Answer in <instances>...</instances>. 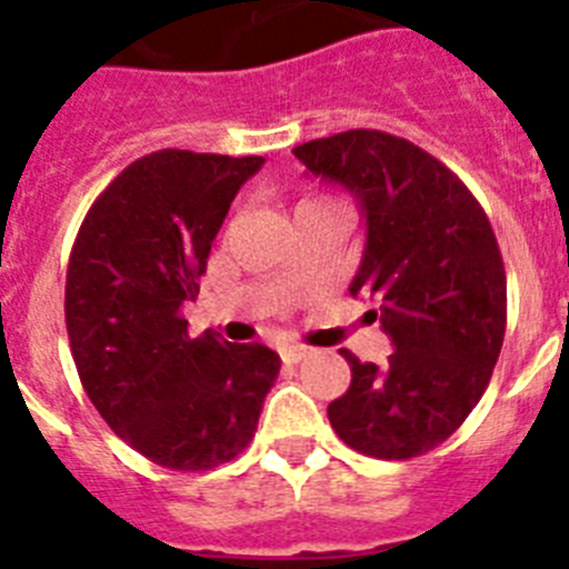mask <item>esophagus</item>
Masks as SVG:
<instances>
[{
    "label": "esophagus",
    "mask_w": 569,
    "mask_h": 569,
    "mask_svg": "<svg viewBox=\"0 0 569 569\" xmlns=\"http://www.w3.org/2000/svg\"><path fill=\"white\" fill-rule=\"evenodd\" d=\"M313 353L308 345H288V347H281V359L288 361V365H299L301 359H308V356Z\"/></svg>",
    "instance_id": "34e87169"
}]
</instances>
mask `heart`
<instances>
[{
    "mask_svg": "<svg viewBox=\"0 0 569 569\" xmlns=\"http://www.w3.org/2000/svg\"><path fill=\"white\" fill-rule=\"evenodd\" d=\"M319 202H325V199H301L299 204H319Z\"/></svg>",
    "mask_w": 569,
    "mask_h": 569,
    "instance_id": "heart-1",
    "label": "heart"
}]
</instances>
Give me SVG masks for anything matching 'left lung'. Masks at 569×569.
Listing matches in <instances>:
<instances>
[{
    "instance_id": "1",
    "label": "left lung",
    "mask_w": 569,
    "mask_h": 569,
    "mask_svg": "<svg viewBox=\"0 0 569 569\" xmlns=\"http://www.w3.org/2000/svg\"><path fill=\"white\" fill-rule=\"evenodd\" d=\"M293 153L359 199L367 233L350 293L379 301L370 319L393 341L385 365L341 350L353 379L330 401V425L373 459L427 453L479 405L505 341L507 276L490 219L453 170L399 136L345 130Z\"/></svg>"
}]
</instances>
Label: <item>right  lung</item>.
<instances>
[{
  "mask_svg": "<svg viewBox=\"0 0 569 569\" xmlns=\"http://www.w3.org/2000/svg\"><path fill=\"white\" fill-rule=\"evenodd\" d=\"M261 156L156 150L90 204L68 261L64 325L84 393L136 453L210 470L250 445L281 359L188 336L210 244Z\"/></svg>",
  "mask_w": 569,
  "mask_h": 569,
  "instance_id": "1",
  "label": "right lung"
}]
</instances>
